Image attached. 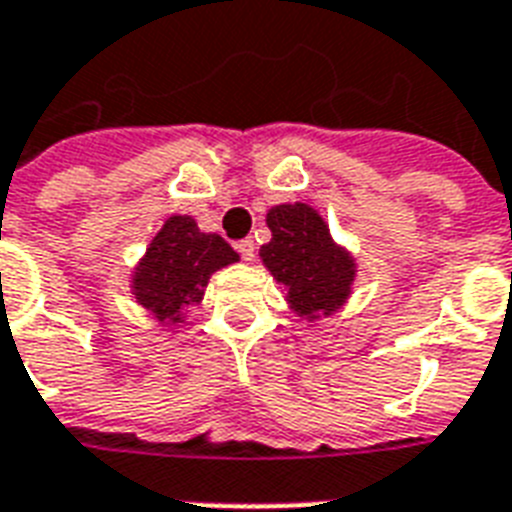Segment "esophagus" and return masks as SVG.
<instances>
[{
  "instance_id": "34e87169",
  "label": "esophagus",
  "mask_w": 512,
  "mask_h": 512,
  "mask_svg": "<svg viewBox=\"0 0 512 512\" xmlns=\"http://www.w3.org/2000/svg\"><path fill=\"white\" fill-rule=\"evenodd\" d=\"M236 249H239V255L244 257L247 263H252V260H255V255H257L255 239H241L239 244H236Z\"/></svg>"
}]
</instances>
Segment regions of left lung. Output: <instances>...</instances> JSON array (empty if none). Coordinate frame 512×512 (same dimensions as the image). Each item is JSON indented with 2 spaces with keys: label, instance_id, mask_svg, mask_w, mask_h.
Segmentation results:
<instances>
[{
  "label": "left lung",
  "instance_id": "obj_1",
  "mask_svg": "<svg viewBox=\"0 0 512 512\" xmlns=\"http://www.w3.org/2000/svg\"><path fill=\"white\" fill-rule=\"evenodd\" d=\"M268 228L273 239L260 257L273 279L289 287L295 311L316 319L340 308L353 281V260L332 241L319 212L308 204H281L268 212Z\"/></svg>",
  "mask_w": 512,
  "mask_h": 512
}]
</instances>
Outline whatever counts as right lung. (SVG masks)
Masks as SVG:
<instances>
[{
    "label": "right lung",
    "mask_w": 512,
    "mask_h": 512,
    "mask_svg": "<svg viewBox=\"0 0 512 512\" xmlns=\"http://www.w3.org/2000/svg\"><path fill=\"white\" fill-rule=\"evenodd\" d=\"M236 260L239 255L223 236L201 233L191 217H170L135 273V297L159 321L175 319L183 305L204 297L217 268Z\"/></svg>",
    "instance_id": "1"
}]
</instances>
